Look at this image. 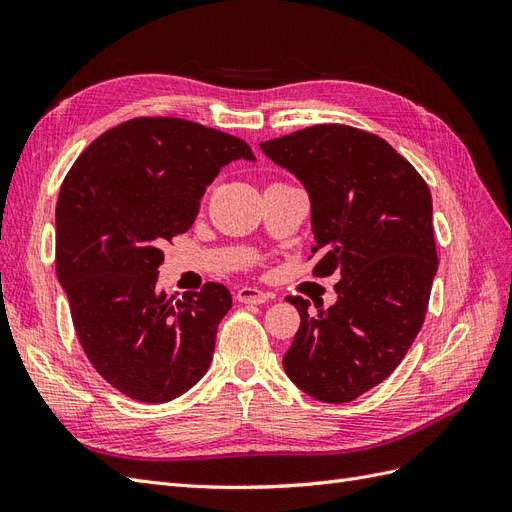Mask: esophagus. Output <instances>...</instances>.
Here are the masks:
<instances>
[{
  "mask_svg": "<svg viewBox=\"0 0 512 512\" xmlns=\"http://www.w3.org/2000/svg\"><path fill=\"white\" fill-rule=\"evenodd\" d=\"M237 301L239 303H252V305H260L269 301V294L260 288H252V286H245L241 290H237Z\"/></svg>",
  "mask_w": 512,
  "mask_h": 512,
  "instance_id": "obj_1",
  "label": "esophagus"
}]
</instances>
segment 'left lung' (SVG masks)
I'll list each match as a JSON object with an SVG mask.
<instances>
[{"mask_svg": "<svg viewBox=\"0 0 512 512\" xmlns=\"http://www.w3.org/2000/svg\"><path fill=\"white\" fill-rule=\"evenodd\" d=\"M260 147L312 200V254L320 252L312 273L342 275L337 303L316 316L309 301L288 297L301 327L284 369L303 393L346 404L389 378L423 327L438 271L431 192L384 138L344 123Z\"/></svg>", "mask_w": 512, "mask_h": 512, "instance_id": "8db88e82", "label": "left lung"}]
</instances>
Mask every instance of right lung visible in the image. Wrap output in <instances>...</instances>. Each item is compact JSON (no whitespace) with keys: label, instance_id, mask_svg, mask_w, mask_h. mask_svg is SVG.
Listing matches in <instances>:
<instances>
[{"label":"right lung","instance_id":"add662e5","mask_svg":"<svg viewBox=\"0 0 512 512\" xmlns=\"http://www.w3.org/2000/svg\"><path fill=\"white\" fill-rule=\"evenodd\" d=\"M245 141L177 117H134L91 143L61 183L55 267L79 344L123 395L164 404L209 369L232 305L207 282L181 299L158 290L162 247L194 224L200 196Z\"/></svg>","mask_w":512,"mask_h":512}]
</instances>
